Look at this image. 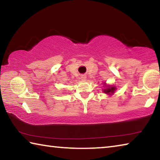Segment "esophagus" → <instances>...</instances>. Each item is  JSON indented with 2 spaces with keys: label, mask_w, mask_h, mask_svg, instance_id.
<instances>
[{
  "label": "esophagus",
  "mask_w": 160,
  "mask_h": 160,
  "mask_svg": "<svg viewBox=\"0 0 160 160\" xmlns=\"http://www.w3.org/2000/svg\"><path fill=\"white\" fill-rule=\"evenodd\" d=\"M80 78H81V80H83V81H85V80H86V76H85V75H81V76H80Z\"/></svg>",
  "instance_id": "esophagus-1"
}]
</instances>
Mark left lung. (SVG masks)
Wrapping results in <instances>:
<instances>
[{
  "instance_id": "1",
  "label": "left lung",
  "mask_w": 160,
  "mask_h": 160,
  "mask_svg": "<svg viewBox=\"0 0 160 160\" xmlns=\"http://www.w3.org/2000/svg\"><path fill=\"white\" fill-rule=\"evenodd\" d=\"M116 90L115 87H109L107 89H104V92L106 94H111V93H113Z\"/></svg>"
}]
</instances>
